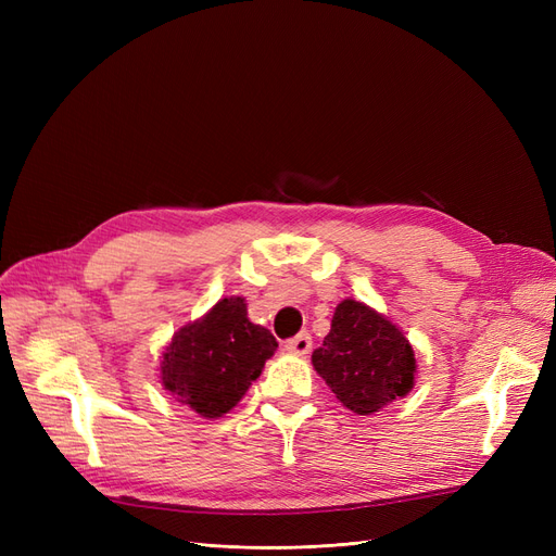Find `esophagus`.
I'll return each mask as SVG.
<instances>
[{"label": "esophagus", "mask_w": 556, "mask_h": 556, "mask_svg": "<svg viewBox=\"0 0 556 556\" xmlns=\"http://www.w3.org/2000/svg\"><path fill=\"white\" fill-rule=\"evenodd\" d=\"M311 348H313V339H311L308 331H301V333L294 336V339L285 343V350L292 352V355H308Z\"/></svg>", "instance_id": "obj_1"}]
</instances>
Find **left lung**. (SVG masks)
<instances>
[{"label": "left lung", "instance_id": "8db88e82", "mask_svg": "<svg viewBox=\"0 0 556 556\" xmlns=\"http://www.w3.org/2000/svg\"><path fill=\"white\" fill-rule=\"evenodd\" d=\"M315 371L345 408L378 413L406 396L415 380V355L403 331L355 299L336 306L331 329L313 352Z\"/></svg>", "mask_w": 556, "mask_h": 556}]
</instances>
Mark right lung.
I'll use <instances>...</instances> for the list:
<instances>
[{"label":"right lung","mask_w":556,"mask_h":556,"mask_svg":"<svg viewBox=\"0 0 556 556\" xmlns=\"http://www.w3.org/2000/svg\"><path fill=\"white\" fill-rule=\"evenodd\" d=\"M276 348L274 333L248 319L245 301L229 296L174 336L162 359V384L201 417H223Z\"/></svg>","instance_id":"1"}]
</instances>
